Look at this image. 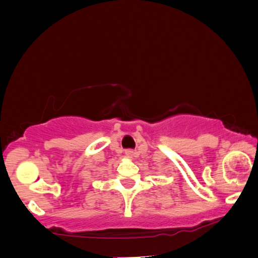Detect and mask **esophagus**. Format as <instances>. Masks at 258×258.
I'll return each mask as SVG.
<instances>
[{"mask_svg":"<svg viewBox=\"0 0 258 258\" xmlns=\"http://www.w3.org/2000/svg\"><path fill=\"white\" fill-rule=\"evenodd\" d=\"M125 156L127 157V158H134V157L137 156V152L133 151V150H131V149H128V150L125 151Z\"/></svg>","mask_w":258,"mask_h":258,"instance_id":"esophagus-1","label":"esophagus"}]
</instances>
